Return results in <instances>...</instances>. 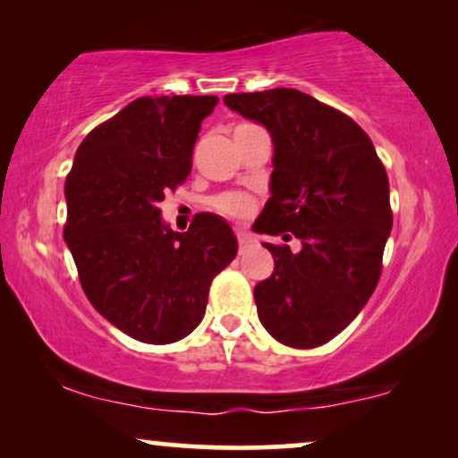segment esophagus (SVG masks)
<instances>
[{"mask_svg":"<svg viewBox=\"0 0 458 458\" xmlns=\"http://www.w3.org/2000/svg\"><path fill=\"white\" fill-rule=\"evenodd\" d=\"M254 242H256V240H254V237L250 235V233H240V235H237V243H240V252H243V250L252 246Z\"/></svg>","mask_w":458,"mask_h":458,"instance_id":"1","label":"esophagus"}]
</instances>
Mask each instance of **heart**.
Here are the masks:
<instances>
[{"mask_svg":"<svg viewBox=\"0 0 458 458\" xmlns=\"http://www.w3.org/2000/svg\"><path fill=\"white\" fill-rule=\"evenodd\" d=\"M212 208L229 218H246L252 215L254 199L246 193H225L212 202Z\"/></svg>","mask_w":458,"mask_h":458,"instance_id":"1","label":"heart"}]
</instances>
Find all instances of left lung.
<instances>
[{"mask_svg":"<svg viewBox=\"0 0 458 458\" xmlns=\"http://www.w3.org/2000/svg\"><path fill=\"white\" fill-rule=\"evenodd\" d=\"M225 104L273 140L271 198L254 231L302 243H265L275 268L254 287L262 327L285 346H323L377 287L392 231L386 168L352 118L302 91L229 93Z\"/></svg>","mask_w":458,"mask_h":458,"instance_id":"1","label":"left lung"}]
</instances>
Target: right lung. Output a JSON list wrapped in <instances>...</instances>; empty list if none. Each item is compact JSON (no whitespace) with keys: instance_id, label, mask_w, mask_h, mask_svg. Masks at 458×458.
Masks as SVG:
<instances>
[{"instance_id":"1","label":"right lung","mask_w":458,"mask_h":458,"mask_svg":"<svg viewBox=\"0 0 458 458\" xmlns=\"http://www.w3.org/2000/svg\"><path fill=\"white\" fill-rule=\"evenodd\" d=\"M216 104V96L140 98L74 154L64 242L93 309L133 340L190 335L212 279L237 254L225 218L202 212L177 233L158 208L191 173L199 127Z\"/></svg>"}]
</instances>
